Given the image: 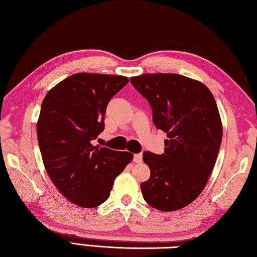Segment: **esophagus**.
I'll list each match as a JSON object with an SVG mask.
<instances>
[{
    "label": "esophagus",
    "mask_w": 257,
    "mask_h": 257,
    "mask_svg": "<svg viewBox=\"0 0 257 257\" xmlns=\"http://www.w3.org/2000/svg\"><path fill=\"white\" fill-rule=\"evenodd\" d=\"M134 161L137 163H141L142 162V153H138L134 156Z\"/></svg>",
    "instance_id": "1"
}]
</instances>
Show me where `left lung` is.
Instances as JSON below:
<instances>
[{"label": "left lung", "mask_w": 257, "mask_h": 257, "mask_svg": "<svg viewBox=\"0 0 257 257\" xmlns=\"http://www.w3.org/2000/svg\"><path fill=\"white\" fill-rule=\"evenodd\" d=\"M149 101L156 127L167 133L164 153L143 152L151 176L141 183L144 200L161 211L186 207L200 195L218 156L222 127L211 91L177 74L130 79Z\"/></svg>", "instance_id": "8db88e82"}]
</instances>
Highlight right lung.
Masks as SVG:
<instances>
[{"instance_id":"1","label":"right lung","mask_w":257,"mask_h":257,"mask_svg":"<svg viewBox=\"0 0 257 257\" xmlns=\"http://www.w3.org/2000/svg\"><path fill=\"white\" fill-rule=\"evenodd\" d=\"M128 79L75 74L48 91L37 123L47 173L67 199L94 208L108 199L115 178L133 160L130 152L94 147L105 128L106 107Z\"/></svg>"}]
</instances>
